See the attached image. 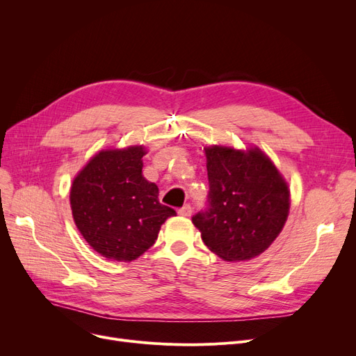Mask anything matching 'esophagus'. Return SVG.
I'll list each match as a JSON object with an SVG mask.
<instances>
[{"label": "esophagus", "mask_w": 356, "mask_h": 356, "mask_svg": "<svg viewBox=\"0 0 356 356\" xmlns=\"http://www.w3.org/2000/svg\"><path fill=\"white\" fill-rule=\"evenodd\" d=\"M179 215L180 216H191L192 215V207L191 204H184L183 208L179 209Z\"/></svg>", "instance_id": "1"}]
</instances>
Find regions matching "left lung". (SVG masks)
<instances>
[{"instance_id":"8db88e82","label":"left lung","mask_w":356,"mask_h":356,"mask_svg":"<svg viewBox=\"0 0 356 356\" xmlns=\"http://www.w3.org/2000/svg\"><path fill=\"white\" fill-rule=\"evenodd\" d=\"M208 207L192 222L212 252L225 261L263 254L282 232L290 209L287 181L258 147L204 148Z\"/></svg>"}]
</instances>
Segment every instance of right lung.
Masks as SVG:
<instances>
[{
	"mask_svg": "<svg viewBox=\"0 0 356 356\" xmlns=\"http://www.w3.org/2000/svg\"><path fill=\"white\" fill-rule=\"evenodd\" d=\"M143 145L102 149L74 177L73 220L88 244L108 259H137L176 211L159 202L156 183L143 176Z\"/></svg>",
	"mask_w": 356,
	"mask_h": 356,
	"instance_id": "obj_1",
	"label": "right lung"
}]
</instances>
